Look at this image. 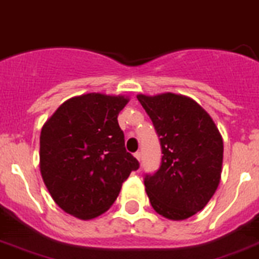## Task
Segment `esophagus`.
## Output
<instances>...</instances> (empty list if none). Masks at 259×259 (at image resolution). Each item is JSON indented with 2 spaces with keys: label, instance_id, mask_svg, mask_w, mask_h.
<instances>
[{
  "label": "esophagus",
  "instance_id": "1",
  "mask_svg": "<svg viewBox=\"0 0 259 259\" xmlns=\"http://www.w3.org/2000/svg\"><path fill=\"white\" fill-rule=\"evenodd\" d=\"M134 157H136L138 161H141V153H140V151H136V153H134Z\"/></svg>",
  "mask_w": 259,
  "mask_h": 259
}]
</instances>
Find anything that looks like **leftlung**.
<instances>
[{"label":"left lung","instance_id":"1","mask_svg":"<svg viewBox=\"0 0 259 259\" xmlns=\"http://www.w3.org/2000/svg\"><path fill=\"white\" fill-rule=\"evenodd\" d=\"M159 137L158 170L145 174L153 209L180 221L202 210L221 180L224 142L217 126L195 101L173 93L137 96Z\"/></svg>","mask_w":259,"mask_h":259}]
</instances>
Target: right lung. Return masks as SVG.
<instances>
[{
  "instance_id": "obj_1",
  "label": "right lung",
  "mask_w": 259,
  "mask_h": 259,
  "mask_svg": "<svg viewBox=\"0 0 259 259\" xmlns=\"http://www.w3.org/2000/svg\"><path fill=\"white\" fill-rule=\"evenodd\" d=\"M123 96L89 93L70 98L44 125L39 169L54 202L81 220L110 207L140 162L126 151L118 113Z\"/></svg>"
}]
</instances>
